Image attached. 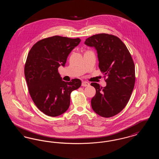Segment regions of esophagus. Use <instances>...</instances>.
Wrapping results in <instances>:
<instances>
[{
	"label": "esophagus",
	"mask_w": 159,
	"mask_h": 159,
	"mask_svg": "<svg viewBox=\"0 0 159 159\" xmlns=\"http://www.w3.org/2000/svg\"><path fill=\"white\" fill-rule=\"evenodd\" d=\"M89 84H90L88 83V82H83L82 83V86H84V87L88 86H89Z\"/></svg>",
	"instance_id": "obj_1"
}]
</instances>
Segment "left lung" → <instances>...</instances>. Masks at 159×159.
<instances>
[{
    "label": "left lung",
    "mask_w": 159,
    "mask_h": 159,
    "mask_svg": "<svg viewBox=\"0 0 159 159\" xmlns=\"http://www.w3.org/2000/svg\"><path fill=\"white\" fill-rule=\"evenodd\" d=\"M84 44L95 49L99 68L107 77L104 88L98 83L91 84L96 89L91 99L92 108L101 117H113L121 111L130 98L135 81L134 61L126 45L113 35H93Z\"/></svg>",
    "instance_id": "obj_1"
}]
</instances>
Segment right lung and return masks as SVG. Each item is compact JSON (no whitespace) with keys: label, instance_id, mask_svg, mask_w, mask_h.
<instances>
[{"label":"right lung","instance_id":"add662e5","mask_svg":"<svg viewBox=\"0 0 159 159\" xmlns=\"http://www.w3.org/2000/svg\"><path fill=\"white\" fill-rule=\"evenodd\" d=\"M79 38L55 36L35 43L28 54L24 75L31 97L46 115L56 117L65 113L70 104V93L82 84L79 79L67 82L58 71L65 66L68 55L79 44Z\"/></svg>","mask_w":159,"mask_h":159}]
</instances>
